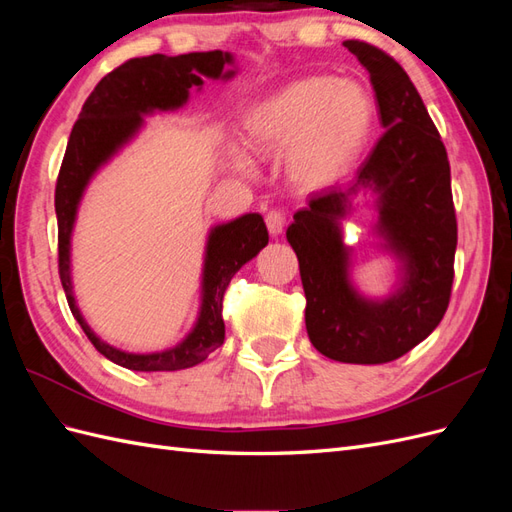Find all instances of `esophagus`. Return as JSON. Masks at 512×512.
<instances>
[{"instance_id": "34e87169", "label": "esophagus", "mask_w": 512, "mask_h": 512, "mask_svg": "<svg viewBox=\"0 0 512 512\" xmlns=\"http://www.w3.org/2000/svg\"><path fill=\"white\" fill-rule=\"evenodd\" d=\"M265 222H267V228H269V232H271L273 237L282 235V230H284V226H286V213L280 211V209H273V211L267 213Z\"/></svg>"}]
</instances>
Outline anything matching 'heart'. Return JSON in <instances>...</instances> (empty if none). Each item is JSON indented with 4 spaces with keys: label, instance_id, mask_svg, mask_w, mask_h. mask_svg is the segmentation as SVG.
<instances>
[{
    "label": "heart",
    "instance_id": "obj_1",
    "mask_svg": "<svg viewBox=\"0 0 512 512\" xmlns=\"http://www.w3.org/2000/svg\"><path fill=\"white\" fill-rule=\"evenodd\" d=\"M371 123L374 104L363 87L318 76L260 102L247 119V136L260 153L290 147V181L301 190H322L344 177L367 143Z\"/></svg>",
    "mask_w": 512,
    "mask_h": 512
}]
</instances>
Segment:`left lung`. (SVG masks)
I'll use <instances>...</instances> for the list:
<instances>
[{
    "label": "left lung",
    "mask_w": 512,
    "mask_h": 512,
    "mask_svg": "<svg viewBox=\"0 0 512 512\" xmlns=\"http://www.w3.org/2000/svg\"><path fill=\"white\" fill-rule=\"evenodd\" d=\"M344 46L369 72L384 134L352 185L322 190L294 213L286 239L299 258L309 342L333 361L378 365L440 324L455 277L457 220L446 149L410 76L376 46ZM361 191L375 196V229L400 262L398 288L386 300H367L349 282L341 220Z\"/></svg>",
    "instance_id": "8db88e82"
}]
</instances>
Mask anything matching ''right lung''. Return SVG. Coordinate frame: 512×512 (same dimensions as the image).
I'll return each instance as SVG.
<instances>
[{
  "label": "right lung",
  "mask_w": 512,
  "mask_h": 512,
  "mask_svg": "<svg viewBox=\"0 0 512 512\" xmlns=\"http://www.w3.org/2000/svg\"><path fill=\"white\" fill-rule=\"evenodd\" d=\"M235 59L224 51L188 53L177 57L149 55L121 64L91 91L83 111L70 132L64 162L55 185V213L59 230V277L70 312L81 324L87 339L108 361L132 371H177L203 363L224 344L222 301L230 284L245 262H250L269 243L265 220L258 213L213 226L207 247L203 282H200V309L192 331L173 348L160 352L134 354L119 350L91 331L72 292L70 239L81 198L91 177L128 145L143 128L145 115L177 111L190 98V89L203 87V76L228 81L237 74Z\"/></svg>",
  "instance_id": "add662e5"
}]
</instances>
